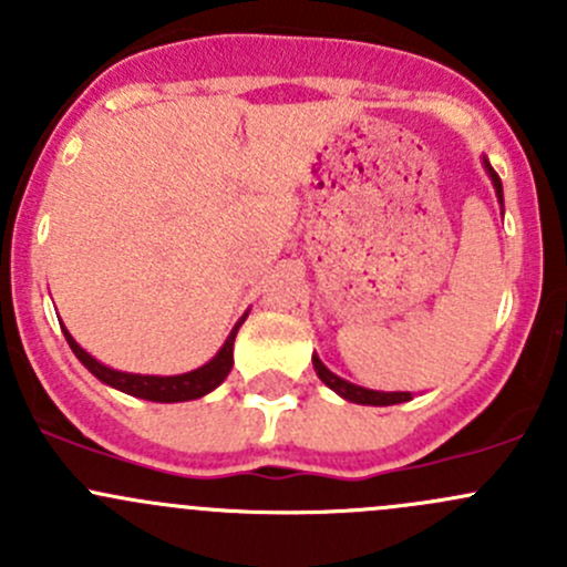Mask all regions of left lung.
Returning <instances> with one entry per match:
<instances>
[{
    "label": "left lung",
    "instance_id": "obj_1",
    "mask_svg": "<svg viewBox=\"0 0 567 567\" xmlns=\"http://www.w3.org/2000/svg\"><path fill=\"white\" fill-rule=\"evenodd\" d=\"M483 164H485V169H488L491 183H494L496 197H499V203H502V181H499V175L494 173V167H491V164H488V158H483ZM312 364H316L318 379L323 381V384L329 386V390H334L337 394H340V398L351 400V403L394 405V403H405V400H411V392H375V390H364V386L351 384V381H346V379H340V375L331 373V370L326 368V364L320 362L318 357H312Z\"/></svg>",
    "mask_w": 567,
    "mask_h": 567
}]
</instances>
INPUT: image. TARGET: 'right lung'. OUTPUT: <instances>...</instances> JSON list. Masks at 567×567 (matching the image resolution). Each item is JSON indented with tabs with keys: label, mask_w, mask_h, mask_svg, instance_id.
<instances>
[{
	"label": "right lung",
	"mask_w": 567,
	"mask_h": 567,
	"mask_svg": "<svg viewBox=\"0 0 567 567\" xmlns=\"http://www.w3.org/2000/svg\"><path fill=\"white\" fill-rule=\"evenodd\" d=\"M244 318L233 326V331H230V337L225 340V346L219 348V353H216L208 364H203V368L192 370V373H181V375L120 373V370L106 368V364H101L99 359L90 357V353L84 351V348L79 346L71 334H68L65 326H62V331H65L68 346H71V351L76 353L79 362H82L84 368H87L99 381H104V384L114 386V390L134 394V398H142V400H156V403H181V400H197V398H203V394L214 392L216 386L227 379V373H230V368H233V342H236L238 326L244 323Z\"/></svg>",
	"instance_id": "right-lung-1"
}]
</instances>
